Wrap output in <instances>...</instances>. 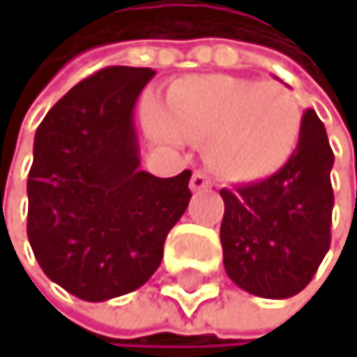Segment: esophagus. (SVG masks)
<instances>
[{
  "mask_svg": "<svg viewBox=\"0 0 357 357\" xmlns=\"http://www.w3.org/2000/svg\"><path fill=\"white\" fill-rule=\"evenodd\" d=\"M212 185V181L203 174V172H194L192 178H190V190L192 192H201V190H208Z\"/></svg>",
  "mask_w": 357,
  "mask_h": 357,
  "instance_id": "34e87169",
  "label": "esophagus"
}]
</instances>
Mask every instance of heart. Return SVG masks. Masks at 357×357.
<instances>
[{"instance_id": "heart-1", "label": "heart", "mask_w": 357, "mask_h": 357, "mask_svg": "<svg viewBox=\"0 0 357 357\" xmlns=\"http://www.w3.org/2000/svg\"><path fill=\"white\" fill-rule=\"evenodd\" d=\"M151 134L176 145L203 143L206 165L228 183H257L293 158L302 136L297 96L277 80L194 75L169 86L149 112Z\"/></svg>"}]
</instances>
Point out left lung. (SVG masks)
<instances>
[{
  "label": "left lung",
  "instance_id": "left-lung-1",
  "mask_svg": "<svg viewBox=\"0 0 357 357\" xmlns=\"http://www.w3.org/2000/svg\"><path fill=\"white\" fill-rule=\"evenodd\" d=\"M333 151L313 109L293 158L271 178L221 190L223 266L241 291L286 300L306 288L331 243Z\"/></svg>",
  "mask_w": 357,
  "mask_h": 357
}]
</instances>
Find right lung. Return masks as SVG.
<instances>
[{
	"label": "right lung",
	"instance_id": "add662e5",
	"mask_svg": "<svg viewBox=\"0 0 357 357\" xmlns=\"http://www.w3.org/2000/svg\"><path fill=\"white\" fill-rule=\"evenodd\" d=\"M151 69L107 66L60 98L35 132L29 241L44 275L84 302L143 286L190 203V176L140 169L134 107Z\"/></svg>",
	"mask_w": 357,
	"mask_h": 357
}]
</instances>
